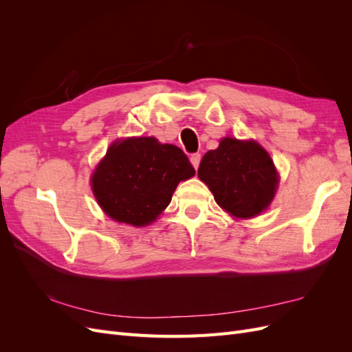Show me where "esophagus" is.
I'll return each instance as SVG.
<instances>
[{"label": "esophagus", "instance_id": "esophagus-1", "mask_svg": "<svg viewBox=\"0 0 352 352\" xmlns=\"http://www.w3.org/2000/svg\"><path fill=\"white\" fill-rule=\"evenodd\" d=\"M199 162H201V154H192L190 155V163H192V166L195 167V168H198V166H199Z\"/></svg>", "mask_w": 352, "mask_h": 352}]
</instances>
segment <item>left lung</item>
<instances>
[{"label": "left lung", "instance_id": "obj_1", "mask_svg": "<svg viewBox=\"0 0 352 352\" xmlns=\"http://www.w3.org/2000/svg\"><path fill=\"white\" fill-rule=\"evenodd\" d=\"M198 176L217 204L238 219L258 216L270 206L278 188V172L267 151L257 142L233 138L202 157Z\"/></svg>", "mask_w": 352, "mask_h": 352}]
</instances>
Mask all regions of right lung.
Masks as SVG:
<instances>
[{
  "instance_id": "add662e5",
  "label": "right lung",
  "mask_w": 352,
  "mask_h": 352,
  "mask_svg": "<svg viewBox=\"0 0 352 352\" xmlns=\"http://www.w3.org/2000/svg\"><path fill=\"white\" fill-rule=\"evenodd\" d=\"M194 175L179 146L155 138H127L109 148L92 175V190L107 216L145 226L170 204L180 180Z\"/></svg>"
}]
</instances>
